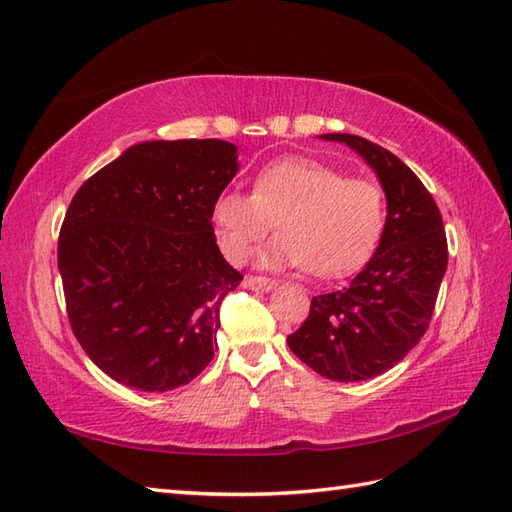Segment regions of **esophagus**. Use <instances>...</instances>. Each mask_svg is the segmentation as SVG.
Segmentation results:
<instances>
[{
  "instance_id": "esophagus-1",
  "label": "esophagus",
  "mask_w": 512,
  "mask_h": 512,
  "mask_svg": "<svg viewBox=\"0 0 512 512\" xmlns=\"http://www.w3.org/2000/svg\"><path fill=\"white\" fill-rule=\"evenodd\" d=\"M245 287L249 289H258V291H271L278 282L274 278H265V276H245Z\"/></svg>"
}]
</instances>
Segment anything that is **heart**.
<instances>
[{
	"label": "heart",
	"instance_id": "obj_1",
	"mask_svg": "<svg viewBox=\"0 0 512 512\" xmlns=\"http://www.w3.org/2000/svg\"><path fill=\"white\" fill-rule=\"evenodd\" d=\"M210 219L230 263H243L276 223L278 236L260 254V265L342 278L377 252L388 199L377 181L348 179L322 162L287 157L260 170L252 195L223 190L212 201Z\"/></svg>",
	"mask_w": 512,
	"mask_h": 512
}]
</instances>
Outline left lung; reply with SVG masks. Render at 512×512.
Here are the masks:
<instances>
[{
    "label": "left lung",
    "instance_id": "1",
    "mask_svg": "<svg viewBox=\"0 0 512 512\" xmlns=\"http://www.w3.org/2000/svg\"><path fill=\"white\" fill-rule=\"evenodd\" d=\"M322 138L348 144L377 173L388 225L370 263L342 291L315 295L287 342L326 379L366 381L396 366L425 335L447 271V236L434 197L394 153L350 133Z\"/></svg>",
    "mask_w": 512,
    "mask_h": 512
}]
</instances>
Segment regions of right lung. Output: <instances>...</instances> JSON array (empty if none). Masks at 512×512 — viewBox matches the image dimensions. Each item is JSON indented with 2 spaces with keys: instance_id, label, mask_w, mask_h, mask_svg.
<instances>
[{
  "instance_id": "add662e5",
  "label": "right lung",
  "mask_w": 512,
  "mask_h": 512,
  "mask_svg": "<svg viewBox=\"0 0 512 512\" xmlns=\"http://www.w3.org/2000/svg\"><path fill=\"white\" fill-rule=\"evenodd\" d=\"M236 157L225 140L140 142L74 195L59 236L67 317L113 381L168 392L212 361L219 306L243 280L210 219Z\"/></svg>"
}]
</instances>
